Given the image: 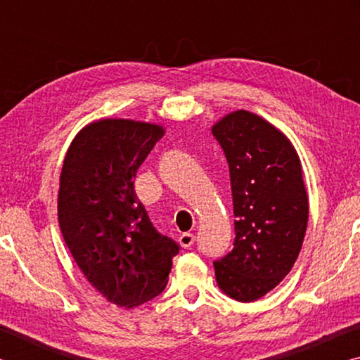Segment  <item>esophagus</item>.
<instances>
[{
  "label": "esophagus",
  "mask_w": 360,
  "mask_h": 360,
  "mask_svg": "<svg viewBox=\"0 0 360 360\" xmlns=\"http://www.w3.org/2000/svg\"><path fill=\"white\" fill-rule=\"evenodd\" d=\"M179 243H181L182 248L188 249V248H191V246L193 245V243H195L193 233H188V231H186V233H182V235L179 236Z\"/></svg>",
  "instance_id": "34e87169"
}]
</instances>
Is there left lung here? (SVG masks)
Listing matches in <instances>:
<instances>
[{
  "label": "left lung",
  "mask_w": 360,
  "mask_h": 360,
  "mask_svg": "<svg viewBox=\"0 0 360 360\" xmlns=\"http://www.w3.org/2000/svg\"><path fill=\"white\" fill-rule=\"evenodd\" d=\"M229 163L233 249L214 260L216 281L238 302H254L292 270L308 224V195L294 146L259 115L236 111L212 127Z\"/></svg>",
  "instance_id": "left-lung-1"
}]
</instances>
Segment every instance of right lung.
Listing matches in <instances>:
<instances>
[{"label":"right lung","instance_id":"1","mask_svg":"<svg viewBox=\"0 0 360 360\" xmlns=\"http://www.w3.org/2000/svg\"><path fill=\"white\" fill-rule=\"evenodd\" d=\"M163 133L146 122H94L72 139L63 162V240L89 283L119 307H138L160 294L181 249L152 225L133 188Z\"/></svg>","mask_w":360,"mask_h":360}]
</instances>
